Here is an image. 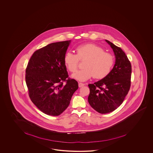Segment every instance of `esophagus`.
Wrapping results in <instances>:
<instances>
[{"mask_svg": "<svg viewBox=\"0 0 153 153\" xmlns=\"http://www.w3.org/2000/svg\"><path fill=\"white\" fill-rule=\"evenodd\" d=\"M85 85V84L84 83H81V82H79V88H81V87H82Z\"/></svg>", "mask_w": 153, "mask_h": 153, "instance_id": "34e87169", "label": "esophagus"}]
</instances>
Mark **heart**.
Segmentation results:
<instances>
[{"instance_id": "b5f03b06", "label": "heart", "mask_w": 153, "mask_h": 153, "mask_svg": "<svg viewBox=\"0 0 153 153\" xmlns=\"http://www.w3.org/2000/svg\"><path fill=\"white\" fill-rule=\"evenodd\" d=\"M75 51L76 54L67 52L63 59L65 67L72 73L77 70L79 60L85 59L83 63L84 68L73 74V78L85 81L93 76L95 79H104L110 74L114 63L111 53L104 51L101 47L91 43L79 45Z\"/></svg>"}]
</instances>
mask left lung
Segmentation results:
<instances>
[{
    "label": "left lung",
    "instance_id": "1",
    "mask_svg": "<svg viewBox=\"0 0 153 153\" xmlns=\"http://www.w3.org/2000/svg\"><path fill=\"white\" fill-rule=\"evenodd\" d=\"M105 41L114 51L115 65L107 77L88 85V103L101 114L114 111L122 104L130 90L132 72L131 65L125 53L111 42Z\"/></svg>",
    "mask_w": 153,
    "mask_h": 153
}]
</instances>
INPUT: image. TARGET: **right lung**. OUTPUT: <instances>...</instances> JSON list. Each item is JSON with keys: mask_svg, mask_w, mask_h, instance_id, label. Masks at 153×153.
Masks as SVG:
<instances>
[{"mask_svg": "<svg viewBox=\"0 0 153 153\" xmlns=\"http://www.w3.org/2000/svg\"><path fill=\"white\" fill-rule=\"evenodd\" d=\"M71 40L53 42L35 51L25 79L31 100L44 113L60 115L68 107L78 82L68 77L63 62Z\"/></svg>", "mask_w": 153, "mask_h": 153, "instance_id": "right-lung-1", "label": "right lung"}]
</instances>
